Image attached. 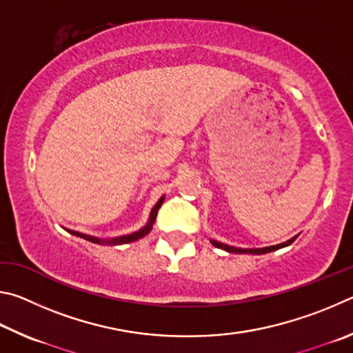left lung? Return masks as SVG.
Here are the masks:
<instances>
[{"label": "left lung", "mask_w": 353, "mask_h": 353, "mask_svg": "<svg viewBox=\"0 0 353 353\" xmlns=\"http://www.w3.org/2000/svg\"><path fill=\"white\" fill-rule=\"evenodd\" d=\"M296 239H298V236L292 237L290 240H287V242H282L279 245H273V246H265V248H236V246H231V245L217 242V240H214V239H211V243L215 246V248L225 250L228 252H236V254H267V252L281 250V248H285V246L292 245Z\"/></svg>", "instance_id": "left-lung-1"}]
</instances>
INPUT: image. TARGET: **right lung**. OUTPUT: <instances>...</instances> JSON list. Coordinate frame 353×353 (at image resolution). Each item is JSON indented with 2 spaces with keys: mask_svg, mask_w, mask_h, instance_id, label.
I'll list each match as a JSON object with an SVG mask.
<instances>
[{
  "mask_svg": "<svg viewBox=\"0 0 353 353\" xmlns=\"http://www.w3.org/2000/svg\"><path fill=\"white\" fill-rule=\"evenodd\" d=\"M163 201H164V195L161 196L157 205L153 206V209L150 211V215H148L147 223H145L144 226H142L141 230L134 231V232H132V234H125V236L111 237V239H101V237H96V236H88V234H83V232H79V231L66 230V228H65V230H66L68 232H70V234H72V236L80 237V239H85V240H88V242L97 243V245H125V243H132V242H136V240L145 237L147 234L152 231L153 223H154V220H157V215H158V211H159L161 205H163Z\"/></svg>",
  "mask_w": 353,
  "mask_h": 353,
  "instance_id": "obj_1",
  "label": "right lung"
}]
</instances>
